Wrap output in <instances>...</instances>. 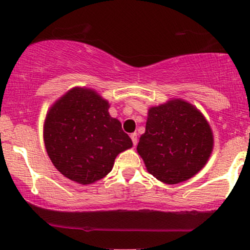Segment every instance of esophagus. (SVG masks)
<instances>
[{
  "mask_svg": "<svg viewBox=\"0 0 250 250\" xmlns=\"http://www.w3.org/2000/svg\"><path fill=\"white\" fill-rule=\"evenodd\" d=\"M130 139H131V141H133V145L136 146L137 145V134L136 133L130 134Z\"/></svg>",
  "mask_w": 250,
  "mask_h": 250,
  "instance_id": "obj_1",
  "label": "esophagus"
}]
</instances>
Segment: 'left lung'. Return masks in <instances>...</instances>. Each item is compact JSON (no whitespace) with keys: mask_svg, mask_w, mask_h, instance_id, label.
I'll list each match as a JSON object with an SVG mask.
<instances>
[{"mask_svg":"<svg viewBox=\"0 0 250 250\" xmlns=\"http://www.w3.org/2000/svg\"><path fill=\"white\" fill-rule=\"evenodd\" d=\"M213 146V131L199 109L175 99L149 108L136 149L149 173L163 183L176 185L205 167Z\"/></svg>","mask_w":250,"mask_h":250,"instance_id":"obj_1","label":"left lung"}]
</instances>
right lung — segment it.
I'll return each instance as SVG.
<instances>
[{
  "mask_svg": "<svg viewBox=\"0 0 250 250\" xmlns=\"http://www.w3.org/2000/svg\"><path fill=\"white\" fill-rule=\"evenodd\" d=\"M109 103L95 90L73 88L51 105L43 127L49 159L62 175L80 185L103 179L116 156L133 147Z\"/></svg>",
  "mask_w": 250,
  "mask_h": 250,
  "instance_id": "add662e5",
  "label": "right lung"
}]
</instances>
